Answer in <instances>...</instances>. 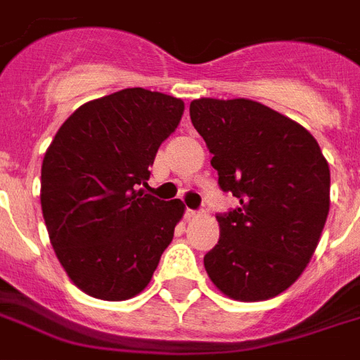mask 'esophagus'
Masks as SVG:
<instances>
[{"label": "esophagus", "instance_id": "1", "mask_svg": "<svg viewBox=\"0 0 360 360\" xmlns=\"http://www.w3.org/2000/svg\"><path fill=\"white\" fill-rule=\"evenodd\" d=\"M195 218H199V212H197V210H186V220H195Z\"/></svg>", "mask_w": 360, "mask_h": 360}]
</instances>
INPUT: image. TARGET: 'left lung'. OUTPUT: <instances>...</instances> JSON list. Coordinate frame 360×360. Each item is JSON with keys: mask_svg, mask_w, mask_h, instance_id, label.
<instances>
[{"mask_svg": "<svg viewBox=\"0 0 360 360\" xmlns=\"http://www.w3.org/2000/svg\"><path fill=\"white\" fill-rule=\"evenodd\" d=\"M190 117L239 207L216 216L205 269L228 298L262 302L304 273L330 209V169L304 127L248 98H199Z\"/></svg>", "mask_w": 360, "mask_h": 360, "instance_id": "left-lung-1", "label": "left lung"}]
</instances>
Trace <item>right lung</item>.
<instances>
[{"label":"right lung","instance_id":"add662e5","mask_svg":"<svg viewBox=\"0 0 360 360\" xmlns=\"http://www.w3.org/2000/svg\"><path fill=\"white\" fill-rule=\"evenodd\" d=\"M182 113L180 98L123 89L77 108L45 151L39 197L49 239L70 281L93 298L142 292L174 237L184 202L139 186H148Z\"/></svg>","mask_w":360,"mask_h":360}]
</instances>
